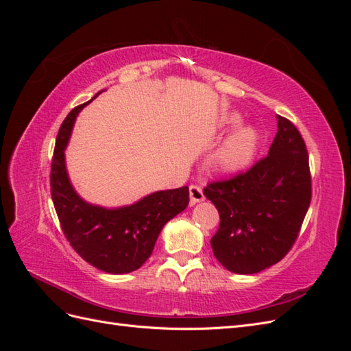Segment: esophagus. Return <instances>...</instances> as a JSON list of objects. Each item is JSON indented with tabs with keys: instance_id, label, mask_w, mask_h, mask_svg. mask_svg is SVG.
Here are the masks:
<instances>
[{
	"instance_id": "esophagus-1",
	"label": "esophagus",
	"mask_w": 351,
	"mask_h": 351,
	"mask_svg": "<svg viewBox=\"0 0 351 351\" xmlns=\"http://www.w3.org/2000/svg\"><path fill=\"white\" fill-rule=\"evenodd\" d=\"M189 193H190V204H192V205H195V204H197V202H202L205 199L204 190H202V187L197 186V184L190 186Z\"/></svg>"
}]
</instances>
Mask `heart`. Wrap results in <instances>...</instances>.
Listing matches in <instances>:
<instances>
[{"label":"heart","instance_id":"b5f03b06","mask_svg":"<svg viewBox=\"0 0 351 351\" xmlns=\"http://www.w3.org/2000/svg\"><path fill=\"white\" fill-rule=\"evenodd\" d=\"M239 117L230 115L226 119V124L236 125ZM258 133L250 127H243L221 145L214 156L215 167L222 173H239L247 168L258 151Z\"/></svg>","mask_w":351,"mask_h":351}]
</instances>
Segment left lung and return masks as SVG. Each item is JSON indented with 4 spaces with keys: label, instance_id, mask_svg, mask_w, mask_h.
<instances>
[{
    "label": "left lung",
    "instance_id": "left-lung-1",
    "mask_svg": "<svg viewBox=\"0 0 351 351\" xmlns=\"http://www.w3.org/2000/svg\"><path fill=\"white\" fill-rule=\"evenodd\" d=\"M205 196L219 227L210 239L214 256L236 274H256L290 252L312 199L309 154L297 127L278 115L267 156L231 178L210 182Z\"/></svg>",
    "mask_w": 351,
    "mask_h": 351
}]
</instances>
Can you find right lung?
<instances>
[{
  "label": "right lung",
  "instance_id": "1",
  "mask_svg": "<svg viewBox=\"0 0 351 351\" xmlns=\"http://www.w3.org/2000/svg\"><path fill=\"white\" fill-rule=\"evenodd\" d=\"M84 105L88 102L73 108L58 130L51 162V197L61 230L82 259L104 272L129 274L151 256L167 222L186 209L189 187L162 190L119 209L83 202L69 182L64 149L76 115Z\"/></svg>",
  "mask_w": 351,
  "mask_h": 351
}]
</instances>
